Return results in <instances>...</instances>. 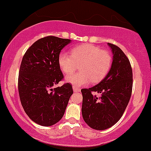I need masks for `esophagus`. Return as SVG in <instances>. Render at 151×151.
<instances>
[{"mask_svg":"<svg viewBox=\"0 0 151 151\" xmlns=\"http://www.w3.org/2000/svg\"><path fill=\"white\" fill-rule=\"evenodd\" d=\"M73 91H74V92H79V91H81V90H80L79 88H76V87H75V86L73 87Z\"/></svg>","mask_w":151,"mask_h":151,"instance_id":"esophagus-1","label":"esophagus"}]
</instances>
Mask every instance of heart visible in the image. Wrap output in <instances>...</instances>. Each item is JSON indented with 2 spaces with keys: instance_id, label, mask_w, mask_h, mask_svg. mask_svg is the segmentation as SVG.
I'll return each instance as SVG.
<instances>
[{
  "instance_id": "b5f03b06",
  "label": "heart",
  "mask_w": 151,
  "mask_h": 151,
  "mask_svg": "<svg viewBox=\"0 0 151 151\" xmlns=\"http://www.w3.org/2000/svg\"><path fill=\"white\" fill-rule=\"evenodd\" d=\"M112 63L109 52L92 44L76 45L71 49V55L61 52L58 64L64 74L73 73L80 65V73L66 76L65 81L75 87L87 85L91 81L99 83L109 73Z\"/></svg>"
}]
</instances>
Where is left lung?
Returning a JSON list of instances; mask_svg holds the SVG:
<instances>
[{"mask_svg":"<svg viewBox=\"0 0 151 151\" xmlns=\"http://www.w3.org/2000/svg\"><path fill=\"white\" fill-rule=\"evenodd\" d=\"M112 52L111 66L106 78L88 89H81V113L92 129L104 130L121 119L129 103L132 88V71L129 59L117 45L108 43ZM97 92V98L91 93Z\"/></svg>","mask_w":151,"mask_h":151,"instance_id":"obj_1","label":"left lung"}]
</instances>
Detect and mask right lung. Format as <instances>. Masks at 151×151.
<instances>
[{"label":"right lung","mask_w":151,"mask_h":151,"mask_svg":"<svg viewBox=\"0 0 151 151\" xmlns=\"http://www.w3.org/2000/svg\"><path fill=\"white\" fill-rule=\"evenodd\" d=\"M71 42L52 36L40 39L22 58L18 84L21 103L27 116L39 125L50 127L58 122L73 93L69 83L53 88L63 78L58 56Z\"/></svg>","instance_id":"add662e5"}]
</instances>
